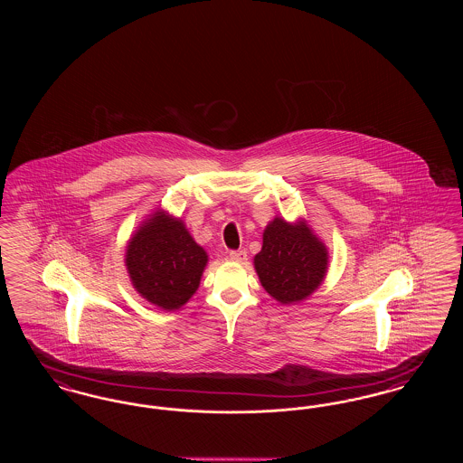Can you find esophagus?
Masks as SVG:
<instances>
[{
	"instance_id": "esophagus-1",
	"label": "esophagus",
	"mask_w": 463,
	"mask_h": 463,
	"mask_svg": "<svg viewBox=\"0 0 463 463\" xmlns=\"http://www.w3.org/2000/svg\"><path fill=\"white\" fill-rule=\"evenodd\" d=\"M246 257H248V255H246L244 250H232V251H229V259L234 260V262H244Z\"/></svg>"
}]
</instances>
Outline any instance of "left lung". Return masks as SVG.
<instances>
[{"label": "left lung", "instance_id": "left-lung-1", "mask_svg": "<svg viewBox=\"0 0 463 463\" xmlns=\"http://www.w3.org/2000/svg\"><path fill=\"white\" fill-rule=\"evenodd\" d=\"M328 265L325 244L302 222L291 225L274 219L255 255V269L265 291L281 304L300 302L321 285Z\"/></svg>", "mask_w": 463, "mask_h": 463}]
</instances>
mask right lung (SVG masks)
<instances>
[{"label":"right lung","instance_id":"obj_1","mask_svg":"<svg viewBox=\"0 0 463 463\" xmlns=\"http://www.w3.org/2000/svg\"><path fill=\"white\" fill-rule=\"evenodd\" d=\"M208 255L182 221L157 212L128 242L127 267L133 287L165 310L182 307L198 289Z\"/></svg>","mask_w":463,"mask_h":463}]
</instances>
